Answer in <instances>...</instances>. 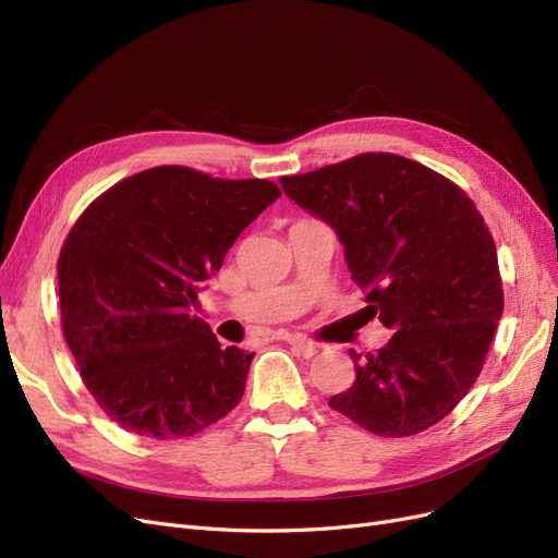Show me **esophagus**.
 Instances as JSON below:
<instances>
[{"label": "esophagus", "mask_w": 558, "mask_h": 558, "mask_svg": "<svg viewBox=\"0 0 558 558\" xmlns=\"http://www.w3.org/2000/svg\"><path fill=\"white\" fill-rule=\"evenodd\" d=\"M281 340H286L293 349H298L305 359H312L314 353L318 351V344L307 340V337H302V335H286V337H281Z\"/></svg>", "instance_id": "34e87169"}]
</instances>
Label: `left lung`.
<instances>
[{
    "instance_id": "1",
    "label": "left lung",
    "mask_w": 558,
    "mask_h": 558,
    "mask_svg": "<svg viewBox=\"0 0 558 558\" xmlns=\"http://www.w3.org/2000/svg\"><path fill=\"white\" fill-rule=\"evenodd\" d=\"M295 205L344 244L351 279L393 337L349 351L356 381L330 408L384 437L442 421L477 381L502 316L496 242L461 185L396 154L283 177Z\"/></svg>"
}]
</instances>
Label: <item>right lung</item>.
Wrapping results in <instances>:
<instances>
[{
  "instance_id": "obj_1",
  "label": "right lung",
  "mask_w": 558,
  "mask_h": 558,
  "mask_svg": "<svg viewBox=\"0 0 558 558\" xmlns=\"http://www.w3.org/2000/svg\"><path fill=\"white\" fill-rule=\"evenodd\" d=\"M277 197L275 181L162 165L118 181L78 216L58 258L62 332L118 426L177 440L238 408L253 353L223 349L191 305Z\"/></svg>"
}]
</instances>
